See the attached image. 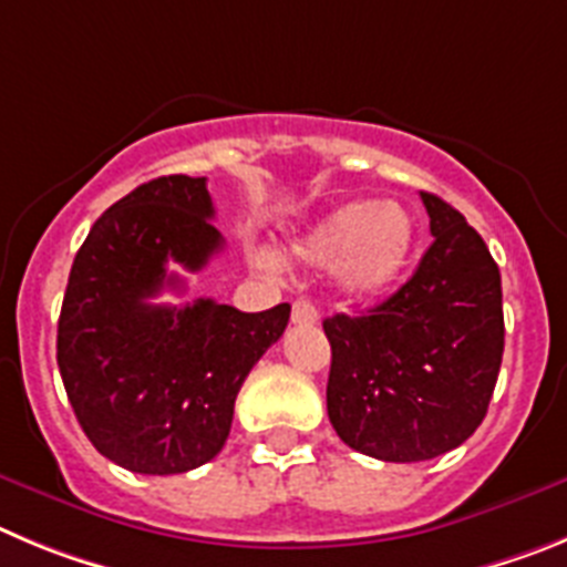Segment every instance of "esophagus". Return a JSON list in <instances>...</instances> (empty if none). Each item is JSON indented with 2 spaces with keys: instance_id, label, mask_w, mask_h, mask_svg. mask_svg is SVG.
Instances as JSON below:
<instances>
[{
  "instance_id": "obj_1",
  "label": "esophagus",
  "mask_w": 567,
  "mask_h": 567,
  "mask_svg": "<svg viewBox=\"0 0 567 567\" xmlns=\"http://www.w3.org/2000/svg\"><path fill=\"white\" fill-rule=\"evenodd\" d=\"M290 321H293V324H316V321H319V310H316V305L308 302V299H296L293 310H290Z\"/></svg>"
}]
</instances>
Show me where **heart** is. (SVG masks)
Instances as JSON below:
<instances>
[{
	"instance_id": "heart-1",
	"label": "heart",
	"mask_w": 567,
	"mask_h": 567,
	"mask_svg": "<svg viewBox=\"0 0 567 567\" xmlns=\"http://www.w3.org/2000/svg\"><path fill=\"white\" fill-rule=\"evenodd\" d=\"M415 217L401 203L350 200L324 214L293 246L310 268H333L347 299H379L404 277L415 254Z\"/></svg>"
}]
</instances>
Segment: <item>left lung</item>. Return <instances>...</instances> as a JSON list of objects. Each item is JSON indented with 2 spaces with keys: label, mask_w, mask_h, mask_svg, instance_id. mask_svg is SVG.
<instances>
[{
  "label": "left lung",
  "mask_w": 567,
  "mask_h": 567,
  "mask_svg": "<svg viewBox=\"0 0 567 567\" xmlns=\"http://www.w3.org/2000/svg\"><path fill=\"white\" fill-rule=\"evenodd\" d=\"M432 246L386 302L324 319L336 435L386 463L432 461L483 423L503 361V288L457 208L421 192Z\"/></svg>",
  "instance_id": "left-lung-1"
}]
</instances>
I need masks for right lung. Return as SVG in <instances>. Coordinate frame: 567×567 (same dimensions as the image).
<instances>
[{
    "mask_svg": "<svg viewBox=\"0 0 567 567\" xmlns=\"http://www.w3.org/2000/svg\"><path fill=\"white\" fill-rule=\"evenodd\" d=\"M212 217L206 177H157L101 214L70 268L61 381L90 443L130 472L183 474L212 461L239 386L288 328V302L262 313L214 299L152 302L183 290L166 265L200 271L220 251Z\"/></svg>",
    "mask_w": 567,
    "mask_h": 567,
    "instance_id": "right-lung-1",
    "label": "right lung"
}]
</instances>
